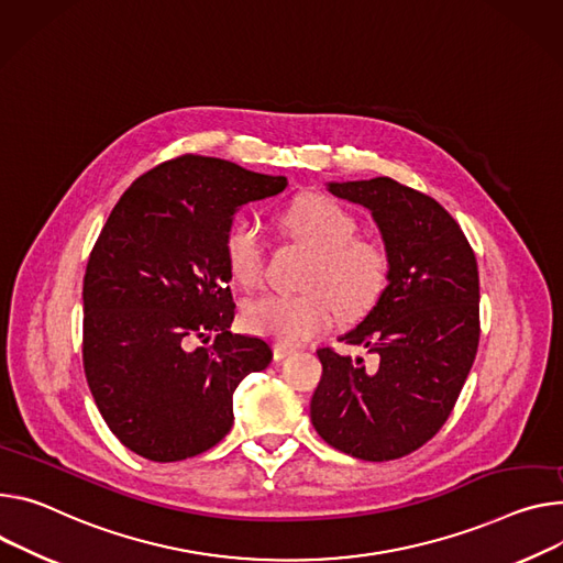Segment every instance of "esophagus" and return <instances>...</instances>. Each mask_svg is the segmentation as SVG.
Wrapping results in <instances>:
<instances>
[{
  "instance_id": "esophagus-1",
  "label": "esophagus",
  "mask_w": 563,
  "mask_h": 563,
  "mask_svg": "<svg viewBox=\"0 0 563 563\" xmlns=\"http://www.w3.org/2000/svg\"><path fill=\"white\" fill-rule=\"evenodd\" d=\"M291 352H294L291 347L276 343V345H274V360H276V362H283V360H287V356H289Z\"/></svg>"
}]
</instances>
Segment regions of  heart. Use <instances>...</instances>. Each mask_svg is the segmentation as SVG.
Here are the masks:
<instances>
[{"label":"heart","instance_id":"1","mask_svg":"<svg viewBox=\"0 0 563 563\" xmlns=\"http://www.w3.org/2000/svg\"><path fill=\"white\" fill-rule=\"evenodd\" d=\"M280 229L296 242L314 251L305 276L302 294H263L242 310V325L280 345L310 341L334 325L339 308L364 314L382 296L388 283V255L371 240L354 238L360 231L354 216L328 195L305 192L278 213ZM224 258L235 283L253 287L263 276V242L251 222H235L224 235ZM328 290L333 299L320 291Z\"/></svg>","mask_w":563,"mask_h":563}]
</instances>
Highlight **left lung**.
Instances as JSON below:
<instances>
[{
  "label": "left lung",
  "instance_id": "1",
  "mask_svg": "<svg viewBox=\"0 0 563 563\" xmlns=\"http://www.w3.org/2000/svg\"><path fill=\"white\" fill-rule=\"evenodd\" d=\"M328 190L371 211L390 267L375 308L341 336L379 366L321 347L310 418L334 449L384 463L429 442L465 386L481 339L478 265L463 229L420 190L390 177Z\"/></svg>",
  "mask_w": 563,
  "mask_h": 563
}]
</instances>
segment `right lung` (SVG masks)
<instances>
[{"mask_svg":"<svg viewBox=\"0 0 563 563\" xmlns=\"http://www.w3.org/2000/svg\"><path fill=\"white\" fill-rule=\"evenodd\" d=\"M285 186L287 177L184 155L141 175L110 213L82 283V366L130 451L155 463L209 451L233 427L238 384L269 366L267 341L229 330L224 235L240 207ZM192 338L210 345L192 351Z\"/></svg>","mask_w":563,"mask_h":563,"instance_id":"add662e5","label":"right lung"}]
</instances>
